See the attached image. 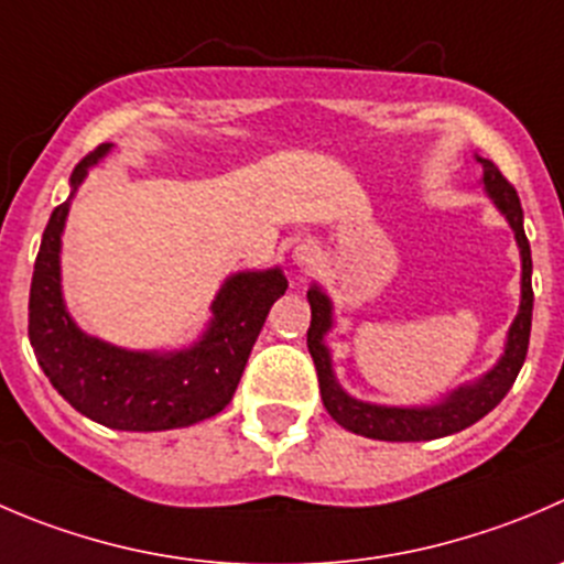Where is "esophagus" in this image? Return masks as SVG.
I'll return each mask as SVG.
<instances>
[{
    "label": "esophagus",
    "instance_id": "obj_1",
    "mask_svg": "<svg viewBox=\"0 0 564 564\" xmlns=\"http://www.w3.org/2000/svg\"><path fill=\"white\" fill-rule=\"evenodd\" d=\"M294 259H297L300 267H311L316 259H319V253H316L314 245H300V248L294 250Z\"/></svg>",
    "mask_w": 564,
    "mask_h": 564
}]
</instances>
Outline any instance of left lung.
<instances>
[{"label":"left lung","instance_id":"1","mask_svg":"<svg viewBox=\"0 0 564 564\" xmlns=\"http://www.w3.org/2000/svg\"><path fill=\"white\" fill-rule=\"evenodd\" d=\"M485 167V189L490 198L496 200L501 212L510 220L512 231H516L518 245H521L523 259V281H521V311H518L516 322L510 327V338H507V349L501 360L496 364L494 371L482 377L474 386L460 388L452 393L446 402L435 404V408H382V404H366L358 399L347 397L338 388L336 377L330 369V352L322 344L325 333L330 330V300L311 289V325H308V352L314 358L316 377H319V393L322 404L327 413L341 424L344 430L364 438L377 441H433L444 438V435L460 433V430L471 427L474 421L488 415L507 391L516 382L518 371H521L523 360H527L529 349V330H532V250H529L527 231H523V209L521 198H518L516 187L501 176L499 165L490 160H479Z\"/></svg>","mask_w":564,"mask_h":564}]
</instances>
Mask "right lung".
Instances as JSON below:
<instances>
[{
	"label": "right lung",
	"instance_id": "add662e5",
	"mask_svg": "<svg viewBox=\"0 0 564 564\" xmlns=\"http://www.w3.org/2000/svg\"><path fill=\"white\" fill-rule=\"evenodd\" d=\"M109 151L101 143L70 173V184ZM68 200L52 212L30 286V344L59 397L87 419L112 430L189 427L231 402L245 364L272 303L286 292L281 270L242 272L217 294L215 322L204 341L176 355L126 352L85 336L70 322L59 294V234Z\"/></svg>",
	"mask_w": 564,
	"mask_h": 564
}]
</instances>
